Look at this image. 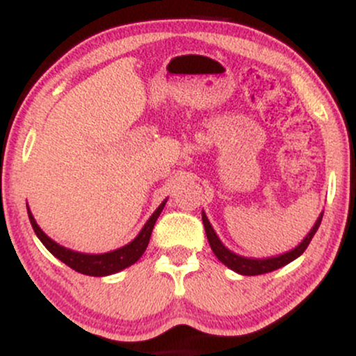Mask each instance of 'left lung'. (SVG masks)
Masks as SVG:
<instances>
[{
	"label": "left lung",
	"mask_w": 356,
	"mask_h": 356,
	"mask_svg": "<svg viewBox=\"0 0 356 356\" xmlns=\"http://www.w3.org/2000/svg\"><path fill=\"white\" fill-rule=\"evenodd\" d=\"M321 218H323V211L321 214L318 216L316 222L313 224V227L309 229L308 234L303 238V241H301L298 246L283 252V254L268 256V257H248V256H241L238 252L231 251L229 248L224 246L222 241L219 239L218 232L214 231V227H212L209 219H207L206 212L202 211L204 229H206V236H207V241H209L212 252H214L216 257H218L224 266H227L234 273H238V275H243V276H256V275H264V273L276 271V269L283 268L286 264L291 263V261H295L296 257H300L305 252V249L308 248L309 241L313 239L314 232H316L318 227H320Z\"/></svg>",
	"instance_id": "8db88e82"
}]
</instances>
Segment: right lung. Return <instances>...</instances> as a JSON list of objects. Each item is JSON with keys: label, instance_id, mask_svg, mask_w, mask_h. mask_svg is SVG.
Returning <instances> with one entry per match:
<instances>
[{"label": "right lung", "instance_id": "obj_1", "mask_svg": "<svg viewBox=\"0 0 356 356\" xmlns=\"http://www.w3.org/2000/svg\"><path fill=\"white\" fill-rule=\"evenodd\" d=\"M165 197L164 201L161 202V206L157 207L152 212L147 222L144 224L140 232L130 241L129 244L125 246L113 249V251L108 252H100V254H90V252H80V251H73L70 248H65L61 244L53 241L50 236H47L43 232L42 227L36 224V219L31 214L30 207L26 204V209H28V218H30L31 226H33L35 234L38 236V239L42 241L43 246L51 252L56 259H60L61 263H65L67 266H70L75 271L81 273V275H87V276H110V275H115V273L122 271V269L132 266L136 264L138 259H140L142 254L145 252L147 246H149V241H150V234H152L154 229V224L157 220L159 216H161L162 209L165 207L167 202Z\"/></svg>", "mask_w": 356, "mask_h": 356}]
</instances>
